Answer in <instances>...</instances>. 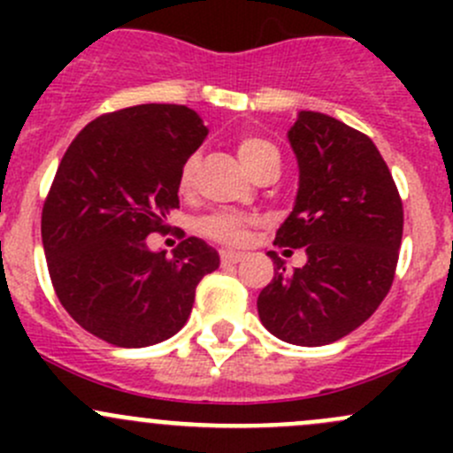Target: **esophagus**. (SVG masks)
Returning a JSON list of instances; mask_svg holds the SVG:
<instances>
[{
  "mask_svg": "<svg viewBox=\"0 0 453 453\" xmlns=\"http://www.w3.org/2000/svg\"><path fill=\"white\" fill-rule=\"evenodd\" d=\"M245 258L243 252H230V250H223L221 252V265H236Z\"/></svg>",
  "mask_w": 453,
  "mask_h": 453,
  "instance_id": "34e87169",
  "label": "esophagus"
}]
</instances>
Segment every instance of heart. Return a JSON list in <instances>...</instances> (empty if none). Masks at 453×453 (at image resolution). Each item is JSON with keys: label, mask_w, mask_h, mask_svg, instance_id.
Segmentation results:
<instances>
[{"label": "heart", "mask_w": 453, "mask_h": 453, "mask_svg": "<svg viewBox=\"0 0 453 453\" xmlns=\"http://www.w3.org/2000/svg\"><path fill=\"white\" fill-rule=\"evenodd\" d=\"M236 153L239 159L243 162V166L250 173H254L256 168L263 162H267L269 157H278V149L269 140L260 138V135L245 134L236 140ZM197 155L188 157L184 162L180 171V180H177V188L181 195H188L193 188L195 173H197ZM248 227L250 221L245 217L236 212H212L205 219H201L199 230L201 234H205L208 239L217 241L223 245H243L248 241Z\"/></svg>", "instance_id": "1"}]
</instances>
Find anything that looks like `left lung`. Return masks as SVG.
<instances>
[{
    "instance_id": "8db88e82",
    "label": "left lung",
    "mask_w": 453,
    "mask_h": 453,
    "mask_svg": "<svg viewBox=\"0 0 453 453\" xmlns=\"http://www.w3.org/2000/svg\"><path fill=\"white\" fill-rule=\"evenodd\" d=\"M298 159V193L276 245L304 248L307 263L273 278L258 296V318L278 340L324 346L377 311L390 291L403 234V205L368 135L318 111H300L287 131Z\"/></svg>"
}]
</instances>
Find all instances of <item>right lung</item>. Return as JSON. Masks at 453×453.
<instances>
[{"instance_id":"right-lung-1","label":"right lung","mask_w":453,"mask_h":453,"mask_svg":"<svg viewBox=\"0 0 453 453\" xmlns=\"http://www.w3.org/2000/svg\"><path fill=\"white\" fill-rule=\"evenodd\" d=\"M205 135L186 104H135L96 118L63 155L41 239L58 300L91 335L122 349L168 340L219 267L217 250L197 236L171 258L146 245L180 208V171Z\"/></svg>"}]
</instances>
